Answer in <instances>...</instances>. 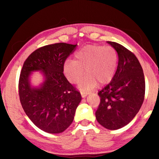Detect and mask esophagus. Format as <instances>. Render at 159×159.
<instances>
[{
	"mask_svg": "<svg viewBox=\"0 0 159 159\" xmlns=\"http://www.w3.org/2000/svg\"><path fill=\"white\" fill-rule=\"evenodd\" d=\"M88 94H89V93H85V92H81V96H82V98H85L86 96H87Z\"/></svg>",
	"mask_w": 159,
	"mask_h": 159,
	"instance_id": "obj_1",
	"label": "esophagus"
}]
</instances>
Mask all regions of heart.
Instances as JSON below:
<instances>
[{
	"label": "heart",
	"instance_id": "b5f03b06",
	"mask_svg": "<svg viewBox=\"0 0 159 159\" xmlns=\"http://www.w3.org/2000/svg\"><path fill=\"white\" fill-rule=\"evenodd\" d=\"M75 60H68L64 64V73L71 83L80 80V90L88 91L98 85L109 83L114 76L118 56L116 50L111 46L99 45H86L75 54Z\"/></svg>",
	"mask_w": 159,
	"mask_h": 159
}]
</instances>
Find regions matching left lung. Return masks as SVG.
Wrapping results in <instances>:
<instances>
[{
	"label": "left lung",
	"instance_id": "left-lung-1",
	"mask_svg": "<svg viewBox=\"0 0 159 159\" xmlns=\"http://www.w3.org/2000/svg\"><path fill=\"white\" fill-rule=\"evenodd\" d=\"M107 43L116 50L118 63L111 81L99 91L100 103L95 116L103 127L117 130L128 124L140 109L144 99L145 80L136 56L120 44Z\"/></svg>",
	"mask_w": 159,
	"mask_h": 159
}]
</instances>
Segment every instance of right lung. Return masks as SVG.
I'll return each instance as SVG.
<instances>
[{"label": "right lung", "mask_w": 159, "mask_h": 159, "mask_svg": "<svg viewBox=\"0 0 159 159\" xmlns=\"http://www.w3.org/2000/svg\"><path fill=\"white\" fill-rule=\"evenodd\" d=\"M77 45L65 43L45 45L25 60L19 80L24 111L34 124L48 133H62L73 122L81 95L64 76V64ZM41 70L45 78L39 88L31 87L30 76Z\"/></svg>", "instance_id": "add662e5"}]
</instances>
